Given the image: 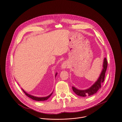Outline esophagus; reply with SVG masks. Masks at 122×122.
Listing matches in <instances>:
<instances>
[{
	"label": "esophagus",
	"instance_id": "obj_1",
	"mask_svg": "<svg viewBox=\"0 0 122 122\" xmlns=\"http://www.w3.org/2000/svg\"><path fill=\"white\" fill-rule=\"evenodd\" d=\"M69 66V63L67 61H64L61 65V68L62 69H65Z\"/></svg>",
	"mask_w": 122,
	"mask_h": 122
}]
</instances>
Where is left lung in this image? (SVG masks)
I'll use <instances>...</instances> for the list:
<instances>
[{
	"instance_id": "1",
	"label": "left lung",
	"mask_w": 122,
	"mask_h": 122,
	"mask_svg": "<svg viewBox=\"0 0 122 122\" xmlns=\"http://www.w3.org/2000/svg\"><path fill=\"white\" fill-rule=\"evenodd\" d=\"M103 67V69L99 78L93 85H92L90 88L86 90H79L74 87H72L73 92L77 95L82 97H86L87 96H89L95 93L98 91V90L101 88V85L104 80L105 73L107 67V61L106 58H105L104 60Z\"/></svg>"
}]
</instances>
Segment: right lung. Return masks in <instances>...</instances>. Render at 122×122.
Instances as JSON below:
<instances>
[{
    "mask_svg": "<svg viewBox=\"0 0 122 122\" xmlns=\"http://www.w3.org/2000/svg\"><path fill=\"white\" fill-rule=\"evenodd\" d=\"M55 75V76H56ZM22 91H23V92H24V93L26 94V95H27L28 97H29V98H30V99L33 100H35L36 101H46V100H47L51 96V95L52 94V93L50 95H49V96H47V97H35V96H32L31 95H30L28 93H27L23 89H22Z\"/></svg>",
    "mask_w": 122,
    "mask_h": 122,
    "instance_id": "1",
    "label": "right lung"
}]
</instances>
